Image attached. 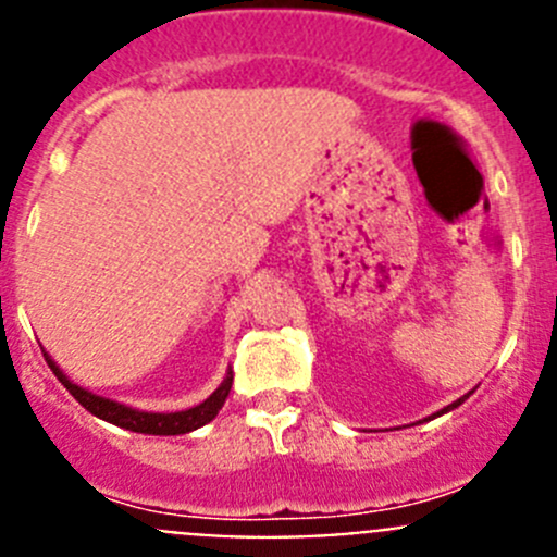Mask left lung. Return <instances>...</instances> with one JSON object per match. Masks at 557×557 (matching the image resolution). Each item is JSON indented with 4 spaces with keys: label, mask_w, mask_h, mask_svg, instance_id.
<instances>
[{
    "label": "left lung",
    "mask_w": 557,
    "mask_h": 557,
    "mask_svg": "<svg viewBox=\"0 0 557 557\" xmlns=\"http://www.w3.org/2000/svg\"><path fill=\"white\" fill-rule=\"evenodd\" d=\"M463 398H469V396H463ZM463 398H458V401L450 404V407H447V409H453V407H458V404H463ZM447 409H442V412H447ZM436 414H440V412H436Z\"/></svg>",
    "instance_id": "8db88e82"
}]
</instances>
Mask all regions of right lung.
<instances>
[{
    "instance_id": "add662e5",
    "label": "right lung",
    "mask_w": 557,
    "mask_h": 557,
    "mask_svg": "<svg viewBox=\"0 0 557 557\" xmlns=\"http://www.w3.org/2000/svg\"><path fill=\"white\" fill-rule=\"evenodd\" d=\"M45 361H48V367L53 369V374L59 377V383L64 385L66 391H70L77 401H81V407L88 409V412L107 420V423L121 425V429H126V431H137V434H156V436L188 434V431H196V429H201L205 423H210V420L218 414V409L223 407V401H226L228 391H232V380H234L232 372H228V377L223 380V385L218 387V391L212 393L207 401H201L199 407H190V409H183V412H170V414L139 412V409L123 407V404L110 401V398L94 396V393L83 391V387L70 383V380L64 377V372H59V367H55L48 356H45Z\"/></svg>"
}]
</instances>
